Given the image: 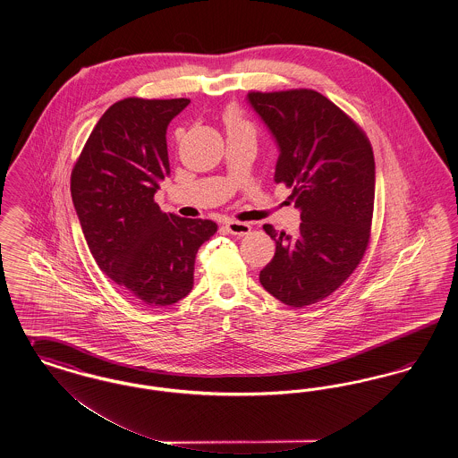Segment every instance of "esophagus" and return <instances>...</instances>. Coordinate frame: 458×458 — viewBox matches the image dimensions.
Segmentation results:
<instances>
[{"label":"esophagus","mask_w":458,"mask_h":458,"mask_svg":"<svg viewBox=\"0 0 458 458\" xmlns=\"http://www.w3.org/2000/svg\"><path fill=\"white\" fill-rule=\"evenodd\" d=\"M225 228H226L228 233L239 235V237H243V235L250 233V225H249V223H243V221H233V219H230V221H226Z\"/></svg>","instance_id":"1"}]
</instances>
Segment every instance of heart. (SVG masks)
<instances>
[{
	"mask_svg": "<svg viewBox=\"0 0 458 458\" xmlns=\"http://www.w3.org/2000/svg\"><path fill=\"white\" fill-rule=\"evenodd\" d=\"M223 122H225V127H226L228 135H249V137H254V133H256L254 125L240 113L239 109H228L225 113V116H223Z\"/></svg>",
	"mask_w": 458,
	"mask_h": 458,
	"instance_id": "heart-1",
	"label": "heart"
}]
</instances>
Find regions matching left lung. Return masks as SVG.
Returning a JSON list of instances; mask_svg holds the SVG:
<instances>
[{
	"instance_id": "8db88e82",
	"label": "left lung",
	"mask_w": 458,
	"mask_h": 458,
	"mask_svg": "<svg viewBox=\"0 0 458 458\" xmlns=\"http://www.w3.org/2000/svg\"><path fill=\"white\" fill-rule=\"evenodd\" d=\"M280 156L275 182L292 187L297 235L264 232L276 252L259 273L266 292L290 307L316 304L344 284L369 243L376 168L369 139L312 89L249 92Z\"/></svg>"
}]
</instances>
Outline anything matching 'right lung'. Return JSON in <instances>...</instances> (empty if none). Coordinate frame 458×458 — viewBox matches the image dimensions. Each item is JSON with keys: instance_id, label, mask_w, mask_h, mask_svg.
<instances>
[{"instance_id": "right-lung-1", "label": "right lung", "mask_w": 458, "mask_h": 458, "mask_svg": "<svg viewBox=\"0 0 458 458\" xmlns=\"http://www.w3.org/2000/svg\"><path fill=\"white\" fill-rule=\"evenodd\" d=\"M189 99L127 98L90 131L70 191L89 250L99 269L146 307L172 305L194 286L199 247L218 226L180 218L154 202L170 174L166 129Z\"/></svg>"}]
</instances>
